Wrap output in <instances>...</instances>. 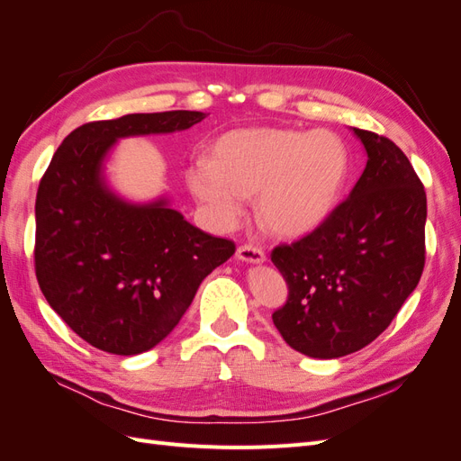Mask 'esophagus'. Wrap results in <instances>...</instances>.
I'll return each mask as SVG.
<instances>
[{
    "label": "esophagus",
    "instance_id": "1",
    "mask_svg": "<svg viewBox=\"0 0 461 461\" xmlns=\"http://www.w3.org/2000/svg\"><path fill=\"white\" fill-rule=\"evenodd\" d=\"M236 256L248 263H263L265 261V252L259 246H254V244H242L239 249H236Z\"/></svg>",
    "mask_w": 461,
    "mask_h": 461
}]
</instances>
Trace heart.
<instances>
[{"instance_id": "heart-1", "label": "heart", "mask_w": 461, "mask_h": 461, "mask_svg": "<svg viewBox=\"0 0 461 461\" xmlns=\"http://www.w3.org/2000/svg\"><path fill=\"white\" fill-rule=\"evenodd\" d=\"M346 167V151L329 131L240 129L219 138L209 161L190 167L188 186L221 225H232L256 194L259 225L296 239L329 215Z\"/></svg>"}]
</instances>
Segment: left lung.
Returning a JSON list of instances; mask_svg holds the SVG:
<instances>
[{"label":"left lung","mask_w":461,"mask_h":461,"mask_svg":"<svg viewBox=\"0 0 461 461\" xmlns=\"http://www.w3.org/2000/svg\"><path fill=\"white\" fill-rule=\"evenodd\" d=\"M367 165L350 196L271 261L288 285L273 323L296 352L332 359L361 350L393 323L425 267L427 196L393 140L354 129Z\"/></svg>","instance_id":"1"}]
</instances>
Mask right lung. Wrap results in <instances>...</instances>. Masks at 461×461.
Returning a JSON list of instances; mask_svg holds the SVG:
<instances>
[{"instance_id":"obj_1","label":"right lung","mask_w":461,"mask_h":461,"mask_svg":"<svg viewBox=\"0 0 461 461\" xmlns=\"http://www.w3.org/2000/svg\"><path fill=\"white\" fill-rule=\"evenodd\" d=\"M202 119V111H165L86 122L65 138L40 180V290L97 350H151L178 325L203 278L234 254L232 240L190 225L165 200L131 205L102 176L117 138L185 131Z\"/></svg>"}]
</instances>
